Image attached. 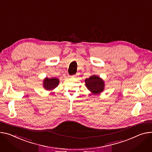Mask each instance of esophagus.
Listing matches in <instances>:
<instances>
[{
  "instance_id": "esophagus-1",
  "label": "esophagus",
  "mask_w": 152,
  "mask_h": 152,
  "mask_svg": "<svg viewBox=\"0 0 152 152\" xmlns=\"http://www.w3.org/2000/svg\"><path fill=\"white\" fill-rule=\"evenodd\" d=\"M76 77V75H73V76H72V77Z\"/></svg>"
}]
</instances>
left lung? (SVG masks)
<instances>
[{
	"label": "left lung",
	"instance_id": "obj_1",
	"mask_svg": "<svg viewBox=\"0 0 152 152\" xmlns=\"http://www.w3.org/2000/svg\"><path fill=\"white\" fill-rule=\"evenodd\" d=\"M86 86L93 94H98L104 90L105 84L104 80L96 75H93L85 80Z\"/></svg>",
	"mask_w": 152,
	"mask_h": 152
}]
</instances>
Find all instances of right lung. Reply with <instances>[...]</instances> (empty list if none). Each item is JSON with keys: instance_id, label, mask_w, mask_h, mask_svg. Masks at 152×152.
<instances>
[{"instance_id": "obj_1", "label": "right lung", "mask_w": 152, "mask_h": 152, "mask_svg": "<svg viewBox=\"0 0 152 152\" xmlns=\"http://www.w3.org/2000/svg\"><path fill=\"white\" fill-rule=\"evenodd\" d=\"M59 80L58 78H48L46 77L44 80V88L47 90H52L57 87L59 85Z\"/></svg>"}]
</instances>
